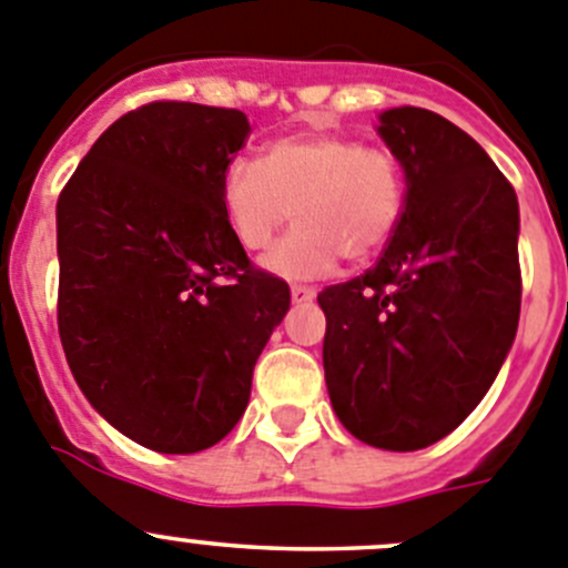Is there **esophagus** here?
Wrapping results in <instances>:
<instances>
[{
  "mask_svg": "<svg viewBox=\"0 0 568 568\" xmlns=\"http://www.w3.org/2000/svg\"><path fill=\"white\" fill-rule=\"evenodd\" d=\"M314 296L316 291L308 288V285H294V288H291V300H294L296 305H300V302H311Z\"/></svg>",
  "mask_w": 568,
  "mask_h": 568,
  "instance_id": "obj_1",
  "label": "esophagus"
}]
</instances>
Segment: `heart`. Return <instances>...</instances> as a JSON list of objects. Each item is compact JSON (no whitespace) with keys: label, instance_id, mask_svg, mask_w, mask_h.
<instances>
[{"label":"heart","instance_id":"obj_1","mask_svg":"<svg viewBox=\"0 0 568 568\" xmlns=\"http://www.w3.org/2000/svg\"><path fill=\"white\" fill-rule=\"evenodd\" d=\"M221 206L248 252H263L285 224H300L266 257L274 274L316 280L338 257H375L404 212V173L384 148L342 134H294L235 159L221 176Z\"/></svg>","mask_w":568,"mask_h":568}]
</instances>
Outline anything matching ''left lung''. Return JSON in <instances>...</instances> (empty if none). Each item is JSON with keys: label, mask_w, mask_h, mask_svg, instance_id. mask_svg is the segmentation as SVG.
<instances>
[{"label": "left lung", "mask_w": 568, "mask_h": 568, "mask_svg": "<svg viewBox=\"0 0 568 568\" xmlns=\"http://www.w3.org/2000/svg\"><path fill=\"white\" fill-rule=\"evenodd\" d=\"M378 134L404 168V212L373 268L320 294L322 362L353 437L417 452L476 409L513 347L518 199L479 142L434 111H384Z\"/></svg>", "instance_id": "left-lung-1"}]
</instances>
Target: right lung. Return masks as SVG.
<instances>
[{
	"label": "right lung",
	"instance_id": "right-lung-1",
	"mask_svg": "<svg viewBox=\"0 0 568 568\" xmlns=\"http://www.w3.org/2000/svg\"><path fill=\"white\" fill-rule=\"evenodd\" d=\"M237 109L156 100L100 134L58 195V333L89 404L159 454L204 452L246 412L291 291L221 206Z\"/></svg>",
	"mask_w": 568,
	"mask_h": 568
}]
</instances>
